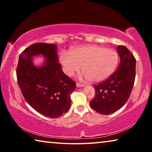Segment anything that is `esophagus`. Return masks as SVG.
<instances>
[{
	"instance_id": "esophagus-1",
	"label": "esophagus",
	"mask_w": 152,
	"mask_h": 152,
	"mask_svg": "<svg viewBox=\"0 0 152 152\" xmlns=\"http://www.w3.org/2000/svg\"><path fill=\"white\" fill-rule=\"evenodd\" d=\"M84 86V84H83L78 83V82H77V83H76V86L77 87H82V86Z\"/></svg>"
}]
</instances>
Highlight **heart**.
<instances>
[{
  "label": "heart",
  "mask_w": 152,
  "mask_h": 152,
  "mask_svg": "<svg viewBox=\"0 0 152 152\" xmlns=\"http://www.w3.org/2000/svg\"><path fill=\"white\" fill-rule=\"evenodd\" d=\"M64 72L68 76L78 72L82 66L84 78L94 82L103 81L114 72L119 62L117 53L112 49L92 45L73 48L60 58Z\"/></svg>",
  "instance_id": "1"
}]
</instances>
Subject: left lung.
Segmentation results:
<instances>
[{
	"label": "left lung",
	"instance_id": "8db88e82",
	"mask_svg": "<svg viewBox=\"0 0 152 152\" xmlns=\"http://www.w3.org/2000/svg\"><path fill=\"white\" fill-rule=\"evenodd\" d=\"M121 61L116 72L109 78L95 84V96L90 102L94 110L109 115L120 109L129 97L135 78L136 60L133 53L123 45H118Z\"/></svg>",
	"mask_w": 152,
	"mask_h": 152
}]
</instances>
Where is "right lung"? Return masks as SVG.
<instances>
[{
	"label": "right lung",
	"mask_w": 152,
	"mask_h": 152,
	"mask_svg": "<svg viewBox=\"0 0 152 152\" xmlns=\"http://www.w3.org/2000/svg\"><path fill=\"white\" fill-rule=\"evenodd\" d=\"M43 55L44 65L36 67L32 59ZM58 62L57 45L36 43L20 53L17 68L18 84L25 101L45 117L58 118L71 105L70 94L76 82L63 72Z\"/></svg>",
	"instance_id": "obj_1"
}]
</instances>
